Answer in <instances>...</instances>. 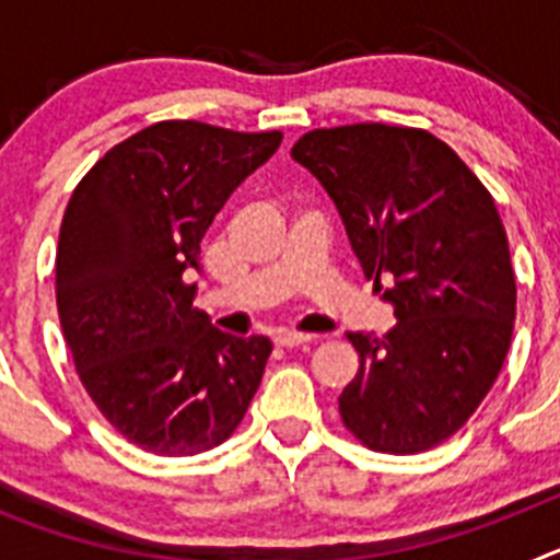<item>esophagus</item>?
Instances as JSON below:
<instances>
[{"instance_id": "obj_1", "label": "esophagus", "mask_w": 560, "mask_h": 560, "mask_svg": "<svg viewBox=\"0 0 560 560\" xmlns=\"http://www.w3.org/2000/svg\"><path fill=\"white\" fill-rule=\"evenodd\" d=\"M308 341H314V336L308 334H294V330H280V334L275 336V345L277 348H303V345H308Z\"/></svg>"}]
</instances>
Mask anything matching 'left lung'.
<instances>
[{"label":"left lung","mask_w":560,"mask_h":560,"mask_svg":"<svg viewBox=\"0 0 560 560\" xmlns=\"http://www.w3.org/2000/svg\"><path fill=\"white\" fill-rule=\"evenodd\" d=\"M291 156L328 190L393 330L348 334L359 373L341 423L384 454H418L465 427L511 348L516 277L488 187L423 128H314Z\"/></svg>","instance_id":"1"}]
</instances>
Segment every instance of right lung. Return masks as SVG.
<instances>
[{
    "label": "right lung",
    "mask_w": 560,
    "mask_h": 560,
    "mask_svg": "<svg viewBox=\"0 0 560 560\" xmlns=\"http://www.w3.org/2000/svg\"><path fill=\"white\" fill-rule=\"evenodd\" d=\"M283 133L162 120L72 190L56 303L81 384L128 443L160 457L219 446L244 420L271 341L221 334L192 305L201 237Z\"/></svg>",
    "instance_id": "1"
}]
</instances>
